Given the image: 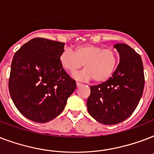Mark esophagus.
I'll list each match as a JSON object with an SVG mask.
<instances>
[{
    "label": "esophagus",
    "instance_id": "obj_1",
    "mask_svg": "<svg viewBox=\"0 0 154 154\" xmlns=\"http://www.w3.org/2000/svg\"><path fill=\"white\" fill-rule=\"evenodd\" d=\"M82 83H79V82H77V87H79V86H81V85H82Z\"/></svg>",
    "mask_w": 154,
    "mask_h": 154
}]
</instances>
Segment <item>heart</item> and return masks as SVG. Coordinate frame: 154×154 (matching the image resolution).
Instances as JSON below:
<instances>
[{
	"label": "heart",
	"mask_w": 154,
	"mask_h": 154,
	"mask_svg": "<svg viewBox=\"0 0 154 154\" xmlns=\"http://www.w3.org/2000/svg\"><path fill=\"white\" fill-rule=\"evenodd\" d=\"M61 67L69 72L73 73L83 66V71L74 74V78L80 81L93 79L101 83L109 79L113 74L117 63L118 56L111 49L94 45H84L76 47L72 53L65 49L59 57Z\"/></svg>",
	"instance_id": "heart-1"
}]
</instances>
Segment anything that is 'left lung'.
Returning <instances> with one entry per match:
<instances>
[{
    "label": "left lung",
    "mask_w": 154,
    "mask_h": 154,
    "mask_svg": "<svg viewBox=\"0 0 154 154\" xmlns=\"http://www.w3.org/2000/svg\"><path fill=\"white\" fill-rule=\"evenodd\" d=\"M120 62L107 82L90 87L87 100L89 114L100 123L116 125L127 119L141 100L145 85L142 60L128 45L113 46Z\"/></svg>",
    "instance_id": "obj_1"
}]
</instances>
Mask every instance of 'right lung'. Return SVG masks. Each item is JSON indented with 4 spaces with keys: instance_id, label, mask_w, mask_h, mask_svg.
<instances>
[{
    "instance_id": "1",
    "label": "right lung",
    "mask_w": 154,
    "mask_h": 154,
    "mask_svg": "<svg viewBox=\"0 0 154 154\" xmlns=\"http://www.w3.org/2000/svg\"><path fill=\"white\" fill-rule=\"evenodd\" d=\"M64 47L62 42L33 38L13 56L9 94L20 113L32 122L45 123L57 117L77 88L60 65Z\"/></svg>"
}]
</instances>
